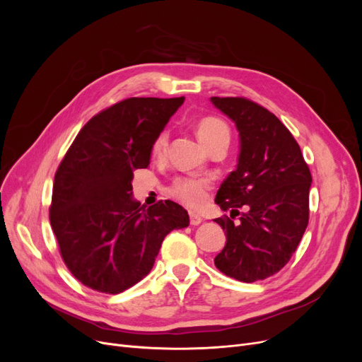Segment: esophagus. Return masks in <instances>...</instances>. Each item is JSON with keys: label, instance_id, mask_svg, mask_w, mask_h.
<instances>
[{"label": "esophagus", "instance_id": "34e87169", "mask_svg": "<svg viewBox=\"0 0 362 362\" xmlns=\"http://www.w3.org/2000/svg\"><path fill=\"white\" fill-rule=\"evenodd\" d=\"M204 220H202V217L201 216H198V214H195V213H189V223H191L192 226H198V224H201Z\"/></svg>", "mask_w": 362, "mask_h": 362}]
</instances>
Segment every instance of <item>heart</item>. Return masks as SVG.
Segmentation results:
<instances>
[{"instance_id":"heart-1","label":"heart","mask_w":362,"mask_h":362,"mask_svg":"<svg viewBox=\"0 0 362 362\" xmlns=\"http://www.w3.org/2000/svg\"><path fill=\"white\" fill-rule=\"evenodd\" d=\"M195 130L199 141L210 149L213 145L230 139V130L227 124L213 116L199 119L195 123ZM168 144V132L165 129L160 130L156 138L151 142V154L154 157H163ZM213 187V182L206 177L180 176L176 177L168 186V194L191 208L202 206Z\"/></svg>"}]
</instances>
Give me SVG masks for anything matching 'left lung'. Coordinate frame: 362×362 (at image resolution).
I'll list each match as a JSON object with an SVG mask.
<instances>
[{
    "mask_svg": "<svg viewBox=\"0 0 362 362\" xmlns=\"http://www.w3.org/2000/svg\"><path fill=\"white\" fill-rule=\"evenodd\" d=\"M211 101L235 122L240 136L238 168L216 195L230 217L216 218L227 242L214 264L245 283L264 280L289 262L307 229L311 171L293 135L272 111L243 97ZM236 215L239 222L233 221Z\"/></svg>",
    "mask_w": 362,
    "mask_h": 362,
    "instance_id": "obj_1",
    "label": "left lung"
}]
</instances>
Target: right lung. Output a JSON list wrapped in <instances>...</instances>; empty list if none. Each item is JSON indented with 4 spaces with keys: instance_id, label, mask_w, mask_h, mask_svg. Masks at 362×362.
Masks as SVG:
<instances>
[{
    "instance_id": "right-lung-1",
    "label": "right lung",
    "mask_w": 362,
    "mask_h": 362,
    "mask_svg": "<svg viewBox=\"0 0 362 362\" xmlns=\"http://www.w3.org/2000/svg\"><path fill=\"white\" fill-rule=\"evenodd\" d=\"M127 98L81 129L55 171L49 221L60 255L86 288L116 295L152 269L164 238L189 226L183 206L132 199L133 170L145 168L151 142L183 104Z\"/></svg>"
}]
</instances>
